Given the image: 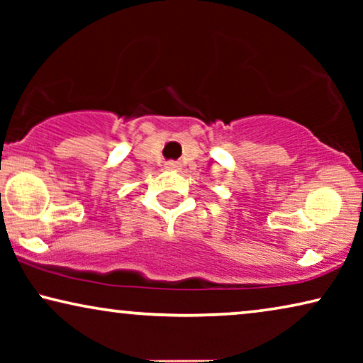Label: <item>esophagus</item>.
<instances>
[{"mask_svg":"<svg viewBox=\"0 0 363 363\" xmlns=\"http://www.w3.org/2000/svg\"><path fill=\"white\" fill-rule=\"evenodd\" d=\"M167 168H168V170H177L178 163H177V162H168V163H167Z\"/></svg>","mask_w":363,"mask_h":363,"instance_id":"1","label":"esophagus"}]
</instances>
